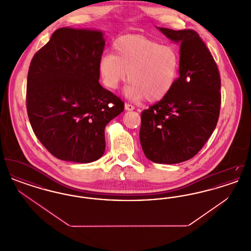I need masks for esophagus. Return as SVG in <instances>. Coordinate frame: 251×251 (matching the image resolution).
Returning a JSON list of instances; mask_svg holds the SVG:
<instances>
[{
	"label": "esophagus",
	"mask_w": 251,
	"mask_h": 251,
	"mask_svg": "<svg viewBox=\"0 0 251 251\" xmlns=\"http://www.w3.org/2000/svg\"><path fill=\"white\" fill-rule=\"evenodd\" d=\"M125 110L126 111H132V110H134V106L131 105L130 103H125Z\"/></svg>",
	"instance_id": "1"
}]
</instances>
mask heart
Wrapping results in <instances>:
<instances>
[{"mask_svg": "<svg viewBox=\"0 0 251 251\" xmlns=\"http://www.w3.org/2000/svg\"><path fill=\"white\" fill-rule=\"evenodd\" d=\"M114 52L104 54L99 63L106 87L117 89L129 73L131 83L125 95L130 100L158 101L170 92L179 68V52L174 47L141 35H129L115 42Z\"/></svg>", "mask_w": 251, "mask_h": 251, "instance_id": "obj_1", "label": "heart"}]
</instances>
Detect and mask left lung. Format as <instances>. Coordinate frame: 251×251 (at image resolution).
I'll use <instances>...</instances> for the list:
<instances>
[{"label": "left lung", "mask_w": 251, "mask_h": 251, "mask_svg": "<svg viewBox=\"0 0 251 251\" xmlns=\"http://www.w3.org/2000/svg\"><path fill=\"white\" fill-rule=\"evenodd\" d=\"M157 29L179 44V76L164 99L142 112L139 136L149 160L173 165L191 159L212 135L221 81L213 55L196 31Z\"/></svg>", "instance_id": "left-lung-1"}]
</instances>
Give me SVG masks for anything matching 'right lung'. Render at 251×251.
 Masks as SVG:
<instances>
[{"label": "right lung", "mask_w": 251, "mask_h": 251, "mask_svg": "<svg viewBox=\"0 0 251 251\" xmlns=\"http://www.w3.org/2000/svg\"><path fill=\"white\" fill-rule=\"evenodd\" d=\"M105 40L98 30L57 29L31 61L26 106L33 131L53 156L91 163L105 151L104 129L124 110L100 83Z\"/></svg>", "instance_id": "1"}]
</instances>
